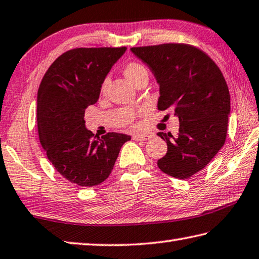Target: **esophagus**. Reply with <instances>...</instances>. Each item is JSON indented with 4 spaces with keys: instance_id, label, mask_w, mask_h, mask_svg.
Segmentation results:
<instances>
[{
    "instance_id": "esophagus-1",
    "label": "esophagus",
    "mask_w": 259,
    "mask_h": 259,
    "mask_svg": "<svg viewBox=\"0 0 259 259\" xmlns=\"http://www.w3.org/2000/svg\"><path fill=\"white\" fill-rule=\"evenodd\" d=\"M153 134H136L133 136V139L136 142H140V140H147L153 137Z\"/></svg>"
}]
</instances>
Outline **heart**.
Wrapping results in <instances>:
<instances>
[{"mask_svg": "<svg viewBox=\"0 0 259 259\" xmlns=\"http://www.w3.org/2000/svg\"><path fill=\"white\" fill-rule=\"evenodd\" d=\"M123 73L125 78L128 80L134 83L135 86L137 84L139 81L142 80H148V71L143 64L137 63V62H130L128 64L124 65L123 68ZM107 86V80H103L102 84H101V93L103 94L105 92Z\"/></svg>", "mask_w": 259, "mask_h": 259, "instance_id": "b5f03b06", "label": "heart"}]
</instances>
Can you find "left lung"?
Listing matches in <instances>:
<instances>
[{"instance_id": "1", "label": "left lung", "mask_w": 259, "mask_h": 259, "mask_svg": "<svg viewBox=\"0 0 259 259\" xmlns=\"http://www.w3.org/2000/svg\"><path fill=\"white\" fill-rule=\"evenodd\" d=\"M152 69L159 83L157 109H172L179 117L177 136L158 133L167 144L159 170L188 179L207 165L225 143L230 93L220 68L194 45L166 43L131 48Z\"/></svg>"}]
</instances>
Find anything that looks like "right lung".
<instances>
[{
    "mask_svg": "<svg viewBox=\"0 0 259 259\" xmlns=\"http://www.w3.org/2000/svg\"><path fill=\"white\" fill-rule=\"evenodd\" d=\"M126 50L78 48L64 52L44 74L37 94L40 144L55 170L79 187L105 181L130 136H94L84 126V111L95 104L106 74Z\"/></svg>",
    "mask_w": 259,
    "mask_h": 259,
    "instance_id": "right-lung-1",
    "label": "right lung"
}]
</instances>
